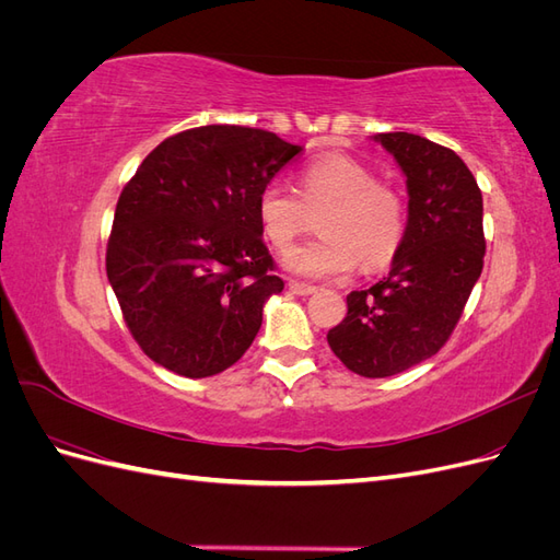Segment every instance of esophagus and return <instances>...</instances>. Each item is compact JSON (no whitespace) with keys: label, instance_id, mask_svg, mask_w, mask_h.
<instances>
[{"label":"esophagus","instance_id":"34e87169","mask_svg":"<svg viewBox=\"0 0 560 560\" xmlns=\"http://www.w3.org/2000/svg\"><path fill=\"white\" fill-rule=\"evenodd\" d=\"M290 292L292 294H299V296H308V294H315L317 292V287H313V284H306V282H299V280H290Z\"/></svg>","mask_w":560,"mask_h":560}]
</instances>
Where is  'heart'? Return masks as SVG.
<instances>
[{"label": "heart", "instance_id": "b5f03b06", "mask_svg": "<svg viewBox=\"0 0 560 560\" xmlns=\"http://www.w3.org/2000/svg\"><path fill=\"white\" fill-rule=\"evenodd\" d=\"M319 214L322 238L287 252L292 273L325 280L346 276L362 264L378 270L397 257L406 235V202L393 184L378 182L369 165L341 154L308 161L299 173V196L270 182L257 198V222L264 241L284 252Z\"/></svg>", "mask_w": 560, "mask_h": 560}]
</instances>
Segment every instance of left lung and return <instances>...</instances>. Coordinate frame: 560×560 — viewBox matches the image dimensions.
<instances>
[{"mask_svg": "<svg viewBox=\"0 0 560 560\" xmlns=\"http://www.w3.org/2000/svg\"><path fill=\"white\" fill-rule=\"evenodd\" d=\"M376 140L406 175V235L389 273L350 292L343 322L327 334L336 358L364 378L401 374L444 348L486 254L481 189L463 159L413 132Z\"/></svg>", "mask_w": 560, "mask_h": 560, "instance_id": "1", "label": "left lung"}]
</instances>
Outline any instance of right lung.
<instances>
[{
  "label": "right lung",
  "instance_id": "obj_1",
  "mask_svg": "<svg viewBox=\"0 0 560 560\" xmlns=\"http://www.w3.org/2000/svg\"><path fill=\"white\" fill-rule=\"evenodd\" d=\"M301 147L247 126L163 140L116 202L107 278L142 352L186 378L238 362L282 292L257 198Z\"/></svg>",
  "mask_w": 560,
  "mask_h": 560
}]
</instances>
